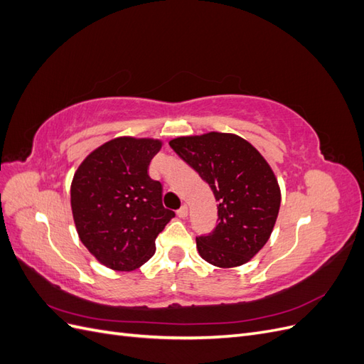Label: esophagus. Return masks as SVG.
Here are the masks:
<instances>
[{
	"instance_id": "34e87169",
	"label": "esophagus",
	"mask_w": 364,
	"mask_h": 364,
	"mask_svg": "<svg viewBox=\"0 0 364 364\" xmlns=\"http://www.w3.org/2000/svg\"><path fill=\"white\" fill-rule=\"evenodd\" d=\"M178 215H179L181 218H185L186 215H188V206L182 205V206L178 209Z\"/></svg>"
}]
</instances>
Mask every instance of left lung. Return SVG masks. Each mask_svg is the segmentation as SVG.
Segmentation results:
<instances>
[{"mask_svg": "<svg viewBox=\"0 0 364 364\" xmlns=\"http://www.w3.org/2000/svg\"><path fill=\"white\" fill-rule=\"evenodd\" d=\"M170 147L211 186L218 202L215 229L196 238L199 255L222 269L243 266L267 243L278 218L281 190L270 165L234 134L179 136Z\"/></svg>", "mask_w": 364, "mask_h": 364, "instance_id": "obj_1", "label": "left lung"}]
</instances>
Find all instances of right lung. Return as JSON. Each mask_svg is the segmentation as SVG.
Masks as SVG:
<instances>
[{
    "label": "right lung",
    "instance_id": "right-lung-1",
    "mask_svg": "<svg viewBox=\"0 0 364 364\" xmlns=\"http://www.w3.org/2000/svg\"><path fill=\"white\" fill-rule=\"evenodd\" d=\"M162 141L119 136L87 155L71 182L77 234L103 266L117 272L141 267L174 213L162 205V185L147 170Z\"/></svg>",
    "mask_w": 364,
    "mask_h": 364
}]
</instances>
